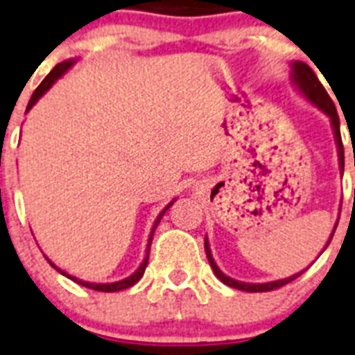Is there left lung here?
<instances>
[{
  "mask_svg": "<svg viewBox=\"0 0 355 355\" xmlns=\"http://www.w3.org/2000/svg\"><path fill=\"white\" fill-rule=\"evenodd\" d=\"M292 82L293 85L299 89L302 93V96H306L310 102L315 105L318 109H321L328 118H330V123H332V129H334V137H336V144H337V153H339V168H345V151H343V142H341V131H339V116H337V109L334 105L332 98L328 96L327 89L322 87V83L319 82V78L315 76L312 69L308 67L306 63L302 62H293L292 63ZM337 223H339V218H337ZM334 226L332 233H330V239H328L327 246L330 244L334 237V232H336L337 227ZM324 246V248H327ZM204 248H206V255H207V261L211 264V270L213 273L217 275L224 284L232 288H237V290H243V292H272L275 288H281L288 282H292L293 279H297L302 272L295 273L292 277H286V279H279V281H272V282H241V281H235V279L227 277L226 273L220 272V268L217 266V262L213 261V255H211V250H209V243H207V237L204 239ZM324 248H322V252H324Z\"/></svg>",
  "mask_w": 355,
  "mask_h": 355,
  "instance_id": "8db88e82",
  "label": "left lung"
}]
</instances>
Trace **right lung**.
I'll use <instances>...</instances> for the list:
<instances>
[{
	"instance_id": "1",
	"label": "right lung",
	"mask_w": 355,
	"mask_h": 355,
	"mask_svg": "<svg viewBox=\"0 0 355 355\" xmlns=\"http://www.w3.org/2000/svg\"><path fill=\"white\" fill-rule=\"evenodd\" d=\"M74 63H76V60H65V62L58 63L56 67H54L53 71H51V73H49L47 76H45V80H43V82L40 83V85H37V89H36V91H34V93H33V98H31V100H28L27 112L31 111V109H33V105H34V103H36L37 100H40V98L43 96V94L47 93L49 89L53 87V83L56 82L58 78H62L63 74L67 73L69 69L73 67ZM173 202H175V200H173ZM173 202H169L168 206L164 207V209H162V213H160V215H158V217H157V220H155V224H153V227H151V235H149V241H148V250H146V257H144L142 264H140V266H138V270H137V272H135V273H132V275H129V277L122 279V281H116V282H107V284H100V282H89V281H82V279H76V277H73V275H69V273H65V272H63V270H60V268H58V266H54V262H51V261H49V259H47V261H49V264H51V266H54V268H56L58 272L62 273V275H65V277L73 279V281H74V282H78V284H82V286H85V288H91V290H96V292H120V290H125V288L132 286V284H135V282H138V281H140V277H142V275H144V272H146V266H148V261H149V248H151L153 233H155V230H157L158 223H160V218L164 217V213L168 211L169 207L173 206Z\"/></svg>"
}]
</instances>
